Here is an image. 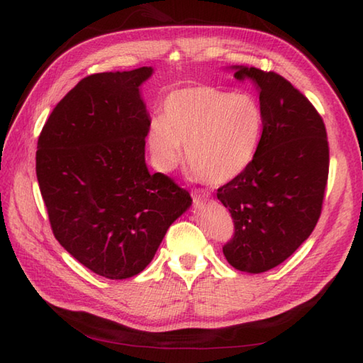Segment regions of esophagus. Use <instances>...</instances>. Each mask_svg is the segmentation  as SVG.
Wrapping results in <instances>:
<instances>
[{
  "label": "esophagus",
  "instance_id": "obj_1",
  "mask_svg": "<svg viewBox=\"0 0 363 363\" xmlns=\"http://www.w3.org/2000/svg\"><path fill=\"white\" fill-rule=\"evenodd\" d=\"M209 196L211 195L207 194V191H204V190H195V194H194L195 201H204V199H207Z\"/></svg>",
  "mask_w": 363,
  "mask_h": 363
}]
</instances>
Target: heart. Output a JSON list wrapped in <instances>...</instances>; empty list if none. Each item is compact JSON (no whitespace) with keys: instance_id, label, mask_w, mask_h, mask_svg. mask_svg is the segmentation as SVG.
<instances>
[{"instance_id":"heart-1","label":"heart","mask_w":363,"mask_h":363,"mask_svg":"<svg viewBox=\"0 0 363 363\" xmlns=\"http://www.w3.org/2000/svg\"><path fill=\"white\" fill-rule=\"evenodd\" d=\"M264 111L251 95L215 87H190L169 94L164 117L152 118L148 148L160 169L169 172L182 159L198 179L221 186L242 174L256 156Z\"/></svg>"}]
</instances>
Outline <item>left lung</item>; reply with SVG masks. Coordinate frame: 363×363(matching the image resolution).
Listing matches in <instances>:
<instances>
[{
	"mask_svg": "<svg viewBox=\"0 0 363 363\" xmlns=\"http://www.w3.org/2000/svg\"><path fill=\"white\" fill-rule=\"evenodd\" d=\"M250 81L264 111L256 156L217 191L234 220L223 254L235 269L264 273L289 259L317 225L329 173L323 118L298 89L274 72L233 67Z\"/></svg>",
	"mask_w": 363,
	"mask_h": 363,
	"instance_id": "8db88e82",
	"label": "left lung"
}]
</instances>
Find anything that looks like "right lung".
<instances>
[{
  "instance_id": "1",
  "label": "right lung",
  "mask_w": 363,
  "mask_h": 363,
  "mask_svg": "<svg viewBox=\"0 0 363 363\" xmlns=\"http://www.w3.org/2000/svg\"><path fill=\"white\" fill-rule=\"evenodd\" d=\"M151 67L90 74L54 107L35 172L57 242L91 272L128 279L152 260L186 212L187 190L145 162L150 113L140 86Z\"/></svg>"
}]
</instances>
